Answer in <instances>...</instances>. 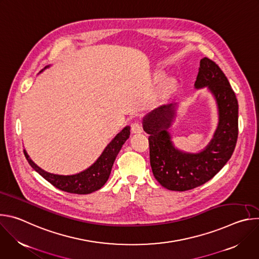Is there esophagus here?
<instances>
[{
	"label": "esophagus",
	"instance_id": "esophagus-1",
	"mask_svg": "<svg viewBox=\"0 0 259 259\" xmlns=\"http://www.w3.org/2000/svg\"><path fill=\"white\" fill-rule=\"evenodd\" d=\"M131 130L133 133H141L143 131L142 125L139 122H133L131 125Z\"/></svg>",
	"mask_w": 259,
	"mask_h": 259
}]
</instances>
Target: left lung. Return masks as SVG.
<instances>
[{
    "instance_id": "1",
    "label": "left lung",
    "mask_w": 259,
    "mask_h": 259,
    "mask_svg": "<svg viewBox=\"0 0 259 259\" xmlns=\"http://www.w3.org/2000/svg\"><path fill=\"white\" fill-rule=\"evenodd\" d=\"M195 87H208L219 115L214 136L202 152L184 153L174 147L167 130L174 119L176 103L162 105L143 118V129L150 134L154 176L170 191H189L210 180L231 159L238 140V100L224 71L211 59L202 58Z\"/></svg>"
}]
</instances>
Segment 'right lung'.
<instances>
[{"instance_id": "add662e5", "label": "right lung", "mask_w": 259, "mask_h": 259, "mask_svg": "<svg viewBox=\"0 0 259 259\" xmlns=\"http://www.w3.org/2000/svg\"><path fill=\"white\" fill-rule=\"evenodd\" d=\"M129 135L130 127L126 126L107 144L100 157L92 166L78 174L73 175H57L46 172L39 166H36L30 160L25 150L23 151V153L27 162L33 168V170H35L58 190L71 194L87 195L98 191L104 186V183L109 177L110 171H112V167L114 165L116 157L122 149V145L129 138Z\"/></svg>"}]
</instances>
